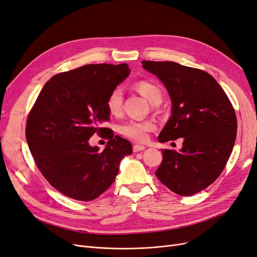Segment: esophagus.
<instances>
[{
  "label": "esophagus",
  "mask_w": 257,
  "mask_h": 257,
  "mask_svg": "<svg viewBox=\"0 0 257 257\" xmlns=\"http://www.w3.org/2000/svg\"><path fill=\"white\" fill-rule=\"evenodd\" d=\"M145 148H146L145 146L141 145V144H135V145H134V151H135V153H139V151L144 150Z\"/></svg>",
  "instance_id": "1"
}]
</instances>
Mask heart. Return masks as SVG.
Wrapping results in <instances>:
<instances>
[{
  "instance_id": "heart-1",
  "label": "heart",
  "mask_w": 257,
  "mask_h": 257,
  "mask_svg": "<svg viewBox=\"0 0 257 257\" xmlns=\"http://www.w3.org/2000/svg\"><path fill=\"white\" fill-rule=\"evenodd\" d=\"M134 88L151 103L159 104L162 101L163 93L160 85L150 80H140L135 83ZM106 108L113 116H117L122 110V92L119 88L113 89L106 99ZM156 122L153 120L130 119L119 127V132L128 139L143 142L148 138V134L156 129Z\"/></svg>"
}]
</instances>
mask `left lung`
<instances>
[{
	"label": "left lung",
	"mask_w": 257,
	"mask_h": 257,
	"mask_svg": "<svg viewBox=\"0 0 257 257\" xmlns=\"http://www.w3.org/2000/svg\"><path fill=\"white\" fill-rule=\"evenodd\" d=\"M142 63L165 84L173 102L159 141L184 139L180 151L162 149L156 176L178 195L197 194L216 181L231 156L237 134L235 110L208 73L173 61Z\"/></svg>",
	"instance_id": "8db88e82"
}]
</instances>
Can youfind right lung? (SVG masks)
I'll use <instances>...</instances> for the list:
<instances>
[{"instance_id": "obj_1", "label": "right lung", "mask_w": 257, "mask_h": 257, "mask_svg": "<svg viewBox=\"0 0 257 257\" xmlns=\"http://www.w3.org/2000/svg\"><path fill=\"white\" fill-rule=\"evenodd\" d=\"M126 63L87 64L47 81L28 113L25 136L35 163L66 197L91 201L111 186L120 160L132 154L129 141L101 127L110 119L109 93L129 75ZM109 140L102 152L91 148L94 134Z\"/></svg>"}]
</instances>
